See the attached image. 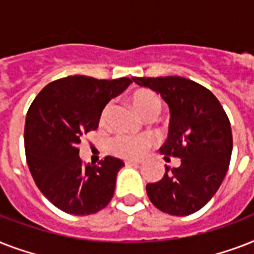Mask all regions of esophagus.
<instances>
[{
	"instance_id": "obj_1",
	"label": "esophagus",
	"mask_w": 254,
	"mask_h": 254,
	"mask_svg": "<svg viewBox=\"0 0 254 254\" xmlns=\"http://www.w3.org/2000/svg\"><path fill=\"white\" fill-rule=\"evenodd\" d=\"M141 161H131V159H127V161H125V165L127 166H138V165H141Z\"/></svg>"
}]
</instances>
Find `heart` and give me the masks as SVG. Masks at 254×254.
<instances>
[{
	"mask_svg": "<svg viewBox=\"0 0 254 254\" xmlns=\"http://www.w3.org/2000/svg\"><path fill=\"white\" fill-rule=\"evenodd\" d=\"M130 104L131 107L134 108V111L143 119H147L150 116L155 117L162 108L161 97L155 92L149 91V89L135 91L130 96ZM109 109H111V105H107L104 108L103 113H101V121L107 119ZM153 141H154L153 137L147 134L120 135L112 141L111 149L116 155H119L121 158L138 159L153 145Z\"/></svg>",
	"mask_w": 254,
	"mask_h": 254,
	"instance_id": "b5f03b06",
	"label": "heart"
}]
</instances>
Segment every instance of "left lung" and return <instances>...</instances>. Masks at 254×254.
<instances>
[{"label":"left lung","instance_id":"8db88e82","mask_svg":"<svg viewBox=\"0 0 254 254\" xmlns=\"http://www.w3.org/2000/svg\"><path fill=\"white\" fill-rule=\"evenodd\" d=\"M131 79L157 92L169 105V135L159 151L181 158L179 167L166 166L161 181L146 186L147 196L169 215L196 212L212 199L228 171L233 147L228 117L212 92L192 80Z\"/></svg>","mask_w":254,"mask_h":254}]
</instances>
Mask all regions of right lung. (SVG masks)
Segmentation results:
<instances>
[{
  "label": "right lung",
  "instance_id": "obj_1",
  "mask_svg": "<svg viewBox=\"0 0 254 254\" xmlns=\"http://www.w3.org/2000/svg\"><path fill=\"white\" fill-rule=\"evenodd\" d=\"M131 80L67 76L46 85L30 105L25 150L30 173L41 192L62 211L76 216L99 212L115 193L121 159L105 157L99 165L81 162L79 145L99 127L101 112Z\"/></svg>",
  "mask_w": 254,
  "mask_h": 254
}]
</instances>
